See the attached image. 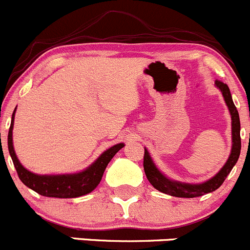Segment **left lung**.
I'll list each match as a JSON object with an SVG mask.
<instances>
[{
  "label": "left lung",
  "instance_id": "1",
  "mask_svg": "<svg viewBox=\"0 0 250 250\" xmlns=\"http://www.w3.org/2000/svg\"><path fill=\"white\" fill-rule=\"evenodd\" d=\"M215 85L220 88L222 92V96L225 98L227 107H229V113H231L232 119V150L229 154V159H227L226 164L224 165L221 170L215 175L212 179L208 180L204 184L199 185H191V184H182V182L172 181L165 177L157 167L154 165L153 160L150 159L149 154H148L147 149L145 148V155H143V169H145L146 176H147L148 181L152 184L158 191L163 192L165 194H169L172 197H180V198H194V197H201L203 194L210 193V192L215 191L219 188L222 184H224L225 179L227 175L231 172L232 167L237 163L239 158V153H241V123H239V115L238 110H237L236 105H234L233 101H232L231 92L226 83L222 81L216 80Z\"/></svg>",
  "mask_w": 250,
  "mask_h": 250
}]
</instances>
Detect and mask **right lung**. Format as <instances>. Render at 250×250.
I'll return each mask as SVG.
<instances>
[{"mask_svg":"<svg viewBox=\"0 0 250 250\" xmlns=\"http://www.w3.org/2000/svg\"><path fill=\"white\" fill-rule=\"evenodd\" d=\"M14 109L12 115L11 127L8 131V150L13 160L14 167L17 170L19 179L25 186L31 188L33 191L38 192L39 194L44 197H53V198H76V197L85 196V194L92 192L98 184L101 182L107 167L108 163L112 158L124 147V143H119L109 149L105 150L101 154V157L93 163L91 167L83 170L79 174L70 175H36L26 170L23 165L19 163L16 153H14L13 142H12V130H13L14 123Z\"/></svg>","mask_w":250,"mask_h":250,"instance_id":"1","label":"right lung"}]
</instances>
